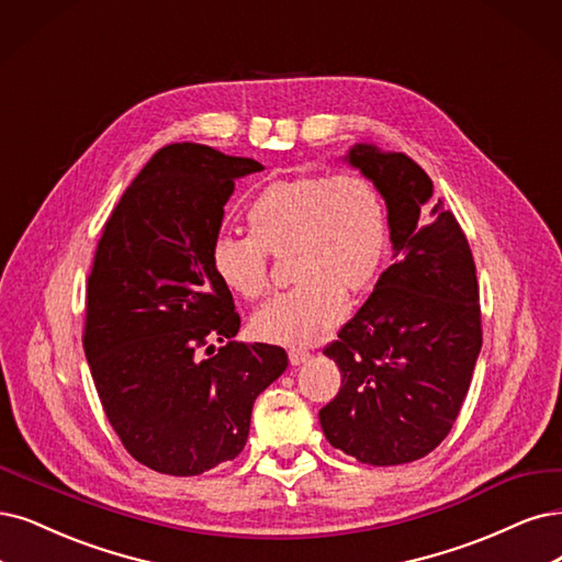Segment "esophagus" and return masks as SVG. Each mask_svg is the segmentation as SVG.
I'll return each instance as SVG.
<instances>
[{"label":"esophagus","mask_w":562,"mask_h":562,"mask_svg":"<svg viewBox=\"0 0 562 562\" xmlns=\"http://www.w3.org/2000/svg\"><path fill=\"white\" fill-rule=\"evenodd\" d=\"M307 359H310V351H305V349H292V351H289V363H292V366H301Z\"/></svg>","instance_id":"1"}]
</instances>
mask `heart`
I'll return each instance as SVG.
<instances>
[{"mask_svg": "<svg viewBox=\"0 0 562 562\" xmlns=\"http://www.w3.org/2000/svg\"><path fill=\"white\" fill-rule=\"evenodd\" d=\"M247 222L252 236H217L213 268L228 292L257 301L270 284L268 255H292L289 273L299 284L252 317L261 340L286 347L324 340L345 317V292L375 280L386 247L380 194L355 173L273 180L249 205Z\"/></svg>", "mask_w": 562, "mask_h": 562, "instance_id": "b5f03b06", "label": "heart"}]
</instances>
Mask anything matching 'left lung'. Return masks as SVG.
I'll list each match as a JSON object with an SVG mask.
<instances>
[{
	"mask_svg": "<svg viewBox=\"0 0 562 562\" xmlns=\"http://www.w3.org/2000/svg\"><path fill=\"white\" fill-rule=\"evenodd\" d=\"M342 161L384 199L393 261L324 349L342 384L319 424L330 445L361 463H412L447 438L468 396L482 351L476 270L419 164L375 143L351 145Z\"/></svg>",
	"mask_w": 562,
	"mask_h": 562,
	"instance_id": "8db88e82",
	"label": "left lung"
}]
</instances>
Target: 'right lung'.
Returning a JSON list of instances; mask_svg holds the SVG:
<instances>
[{"mask_svg":"<svg viewBox=\"0 0 562 562\" xmlns=\"http://www.w3.org/2000/svg\"><path fill=\"white\" fill-rule=\"evenodd\" d=\"M257 171V159L199 143L161 148L124 190L97 247L86 359L124 449L161 474L194 476L236 459L257 396L289 363L276 345H213L240 328L213 243L236 180Z\"/></svg>","mask_w":562,"mask_h":562,"instance_id":"obj_1","label":"right lung"}]
</instances>
